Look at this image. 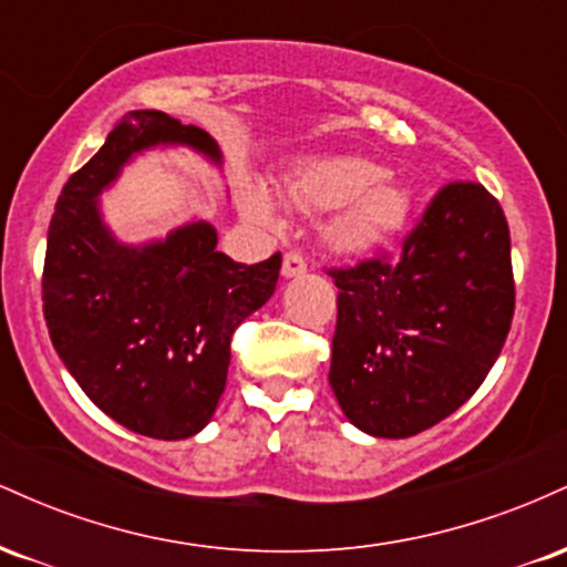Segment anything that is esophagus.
I'll return each instance as SVG.
<instances>
[{
    "label": "esophagus",
    "instance_id": "obj_1",
    "mask_svg": "<svg viewBox=\"0 0 567 567\" xmlns=\"http://www.w3.org/2000/svg\"><path fill=\"white\" fill-rule=\"evenodd\" d=\"M306 275V261L301 252H285V261H282V277L292 279V277H301Z\"/></svg>",
    "mask_w": 567,
    "mask_h": 567
}]
</instances>
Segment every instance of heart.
I'll use <instances>...</instances> for the list:
<instances>
[{
  "instance_id": "heart-1",
  "label": "heart",
  "mask_w": 567,
  "mask_h": 567,
  "mask_svg": "<svg viewBox=\"0 0 567 567\" xmlns=\"http://www.w3.org/2000/svg\"><path fill=\"white\" fill-rule=\"evenodd\" d=\"M285 199L309 216L338 210L324 239L341 256H373L408 229L413 199L386 167L368 157H330L303 165L285 184ZM239 202L250 218L277 226L279 216L261 186L245 184Z\"/></svg>"
}]
</instances>
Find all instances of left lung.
Wrapping results in <instances>:
<instances>
[{
  "label": "left lung",
  "instance_id": "left-lung-1",
  "mask_svg": "<svg viewBox=\"0 0 567 567\" xmlns=\"http://www.w3.org/2000/svg\"><path fill=\"white\" fill-rule=\"evenodd\" d=\"M509 226L483 184H447L400 261L333 269L330 386L365 434L413 437L464 405L498 360L514 315Z\"/></svg>",
  "mask_w": 567,
  "mask_h": 567
}]
</instances>
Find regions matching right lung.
Wrapping results in <instances>:
<instances>
[{"mask_svg":"<svg viewBox=\"0 0 567 567\" xmlns=\"http://www.w3.org/2000/svg\"><path fill=\"white\" fill-rule=\"evenodd\" d=\"M157 146H188L220 167L202 127L148 109L127 114L55 202L42 301L58 357L103 413L143 437L186 440L210 424L234 330L271 298L282 256L234 264L202 218L141 245L116 239L101 194Z\"/></svg>","mask_w":567,"mask_h":567,"instance_id":"add662e5","label":"right lung"}]
</instances>
